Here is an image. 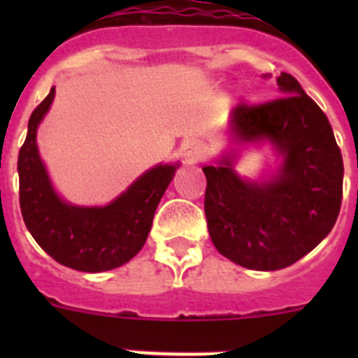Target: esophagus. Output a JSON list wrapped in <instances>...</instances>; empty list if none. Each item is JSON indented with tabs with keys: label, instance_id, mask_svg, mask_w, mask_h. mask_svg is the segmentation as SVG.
<instances>
[{
	"label": "esophagus",
	"instance_id": "34e87169",
	"mask_svg": "<svg viewBox=\"0 0 358 358\" xmlns=\"http://www.w3.org/2000/svg\"><path fill=\"white\" fill-rule=\"evenodd\" d=\"M181 157L186 164L197 163L199 159L202 157V147L199 141H195L194 138H189V140H185L181 145Z\"/></svg>",
	"mask_w": 358,
	"mask_h": 358
}]
</instances>
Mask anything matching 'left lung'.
I'll list each match as a JSON object with an SVG mask.
<instances>
[{
    "mask_svg": "<svg viewBox=\"0 0 358 358\" xmlns=\"http://www.w3.org/2000/svg\"><path fill=\"white\" fill-rule=\"evenodd\" d=\"M280 98L233 109V145L268 143L280 156L273 176L240 177L238 150L202 166L204 213L211 242L231 262L252 271L296 264L328 235L343 201V156L321 107L299 82L281 73Z\"/></svg>",
    "mask_w": 358,
    "mask_h": 358,
    "instance_id": "8db88e82",
    "label": "left lung"
}]
</instances>
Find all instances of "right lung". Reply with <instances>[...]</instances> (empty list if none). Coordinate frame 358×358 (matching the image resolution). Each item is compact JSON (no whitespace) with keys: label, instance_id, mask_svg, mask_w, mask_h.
Masks as SVG:
<instances>
[{"label":"right lung","instance_id":"right-lung-1","mask_svg":"<svg viewBox=\"0 0 358 358\" xmlns=\"http://www.w3.org/2000/svg\"><path fill=\"white\" fill-rule=\"evenodd\" d=\"M55 87L28 120L19 150V204L28 231L53 260L82 273H103L134 258L147 242L152 218L169 188L176 164H156L106 206L69 204L53 188L37 148V129L50 110Z\"/></svg>","mask_w":358,"mask_h":358}]
</instances>
